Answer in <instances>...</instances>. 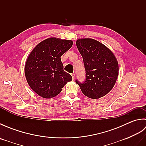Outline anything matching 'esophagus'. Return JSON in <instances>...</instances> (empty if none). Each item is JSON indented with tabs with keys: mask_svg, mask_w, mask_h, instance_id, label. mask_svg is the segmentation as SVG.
Masks as SVG:
<instances>
[{
	"mask_svg": "<svg viewBox=\"0 0 146 146\" xmlns=\"http://www.w3.org/2000/svg\"><path fill=\"white\" fill-rule=\"evenodd\" d=\"M71 76H72L73 80L75 79V73H71Z\"/></svg>",
	"mask_w": 146,
	"mask_h": 146,
	"instance_id": "1",
	"label": "esophagus"
}]
</instances>
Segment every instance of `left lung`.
Here are the masks:
<instances>
[{"label":"left lung","instance_id":"8db88e82","mask_svg":"<svg viewBox=\"0 0 146 146\" xmlns=\"http://www.w3.org/2000/svg\"><path fill=\"white\" fill-rule=\"evenodd\" d=\"M76 44L83 58L86 78L83 82H75L86 97H104L112 89L119 75L115 57L104 44L93 39H79Z\"/></svg>","mask_w":146,"mask_h":146}]
</instances>
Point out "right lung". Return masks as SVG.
<instances>
[{
	"label": "right lung",
	"mask_w": 146,
	"mask_h": 146,
	"mask_svg": "<svg viewBox=\"0 0 146 146\" xmlns=\"http://www.w3.org/2000/svg\"><path fill=\"white\" fill-rule=\"evenodd\" d=\"M73 45L71 40L48 38L34 48L27 58L25 75L30 87L42 98L58 95L72 76L63 70L61 56Z\"/></svg>",
	"instance_id": "add662e5"
}]
</instances>
